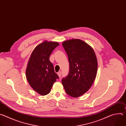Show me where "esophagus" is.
Returning a JSON list of instances; mask_svg holds the SVG:
<instances>
[{
    "instance_id": "esophagus-1",
    "label": "esophagus",
    "mask_w": 126,
    "mask_h": 126,
    "mask_svg": "<svg viewBox=\"0 0 126 126\" xmlns=\"http://www.w3.org/2000/svg\"><path fill=\"white\" fill-rule=\"evenodd\" d=\"M61 73H62V72L61 71H59L57 73V74H58V76L59 77H61Z\"/></svg>"
}]
</instances>
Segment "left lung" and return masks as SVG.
<instances>
[{"mask_svg":"<svg viewBox=\"0 0 126 126\" xmlns=\"http://www.w3.org/2000/svg\"><path fill=\"white\" fill-rule=\"evenodd\" d=\"M62 45L68 57L69 72L62 83L68 95L77 98L92 85L97 75V59L93 48L81 40H69Z\"/></svg>","mask_w":126,"mask_h":126,"instance_id":"8db88e82","label":"left lung"}]
</instances>
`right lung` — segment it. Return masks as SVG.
Returning a JSON list of instances; mask_svg holds the SVG:
<instances>
[{"mask_svg":"<svg viewBox=\"0 0 126 126\" xmlns=\"http://www.w3.org/2000/svg\"><path fill=\"white\" fill-rule=\"evenodd\" d=\"M58 45L56 42L44 41L35 47L29 58L26 78L31 87L41 95L49 94L54 83L59 78L49 60L51 53Z\"/></svg>","mask_w":126,"mask_h":126,"instance_id":"1","label":"right lung"}]
</instances>
